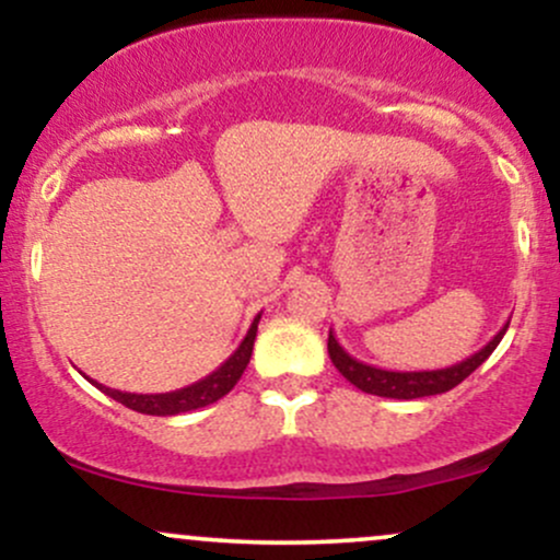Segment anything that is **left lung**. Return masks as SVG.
Masks as SVG:
<instances>
[{
	"label": "left lung",
	"mask_w": 560,
	"mask_h": 560,
	"mask_svg": "<svg viewBox=\"0 0 560 560\" xmlns=\"http://www.w3.org/2000/svg\"><path fill=\"white\" fill-rule=\"evenodd\" d=\"M505 329L508 324L494 334L490 342L481 347L479 352H474L471 358L436 371H387V369H376V365H369L363 361H355V358H352L350 352L337 342V337H334L331 331H329V358L347 382L355 384L358 389L369 392V395L392 397V400H416V397L442 395V392L458 387L466 376H471L474 371H477L479 365L492 355V350L500 345Z\"/></svg>",
	"instance_id": "8db88e82"
}]
</instances>
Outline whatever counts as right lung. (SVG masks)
Listing matches in <instances>:
<instances>
[{"instance_id":"add662e5","label":"right lung","mask_w":560,"mask_h":560,"mask_svg":"<svg viewBox=\"0 0 560 560\" xmlns=\"http://www.w3.org/2000/svg\"><path fill=\"white\" fill-rule=\"evenodd\" d=\"M258 320H260V316H255L247 337L242 339V345L236 347L234 355H231L226 363H221L213 374L199 378V382L189 384V387H184V389L160 392V395H137V392L110 389V387H105V384L94 382V378H89V382L105 392L107 397H113V400H118L120 405H126V408L137 410V413H144V416H178V413H186V410L205 408V405L221 400L223 395H229V392L234 389V384L242 378L244 369H247V363H249V355H253L255 334H258Z\"/></svg>"}]
</instances>
